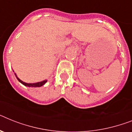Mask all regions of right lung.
Listing matches in <instances>:
<instances>
[{
	"instance_id": "obj_1",
	"label": "right lung",
	"mask_w": 132,
	"mask_h": 132,
	"mask_svg": "<svg viewBox=\"0 0 132 132\" xmlns=\"http://www.w3.org/2000/svg\"><path fill=\"white\" fill-rule=\"evenodd\" d=\"M14 72V71H13ZM15 76H16V79L18 80L21 83V84H23V85H25V86H26V87H42V86H43V85H44L45 84V83L47 82V80H43V81H41V82H35V83H27V82H25L22 81L21 80L19 79V78L17 77V76H16V73H15Z\"/></svg>"
}]
</instances>
